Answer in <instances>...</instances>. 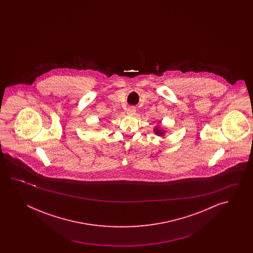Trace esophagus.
I'll return each mask as SVG.
<instances>
[{"label":"esophagus","instance_id":"34e87169","mask_svg":"<svg viewBox=\"0 0 253 253\" xmlns=\"http://www.w3.org/2000/svg\"><path fill=\"white\" fill-rule=\"evenodd\" d=\"M135 108H134V107H130V108H127L126 109V114L128 115V116H133L134 113H135Z\"/></svg>","mask_w":253,"mask_h":253}]
</instances>
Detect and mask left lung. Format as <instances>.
I'll return each instance as SVG.
<instances>
[{"instance_id":"left-lung-1","label":"left lung","mask_w":253,"mask_h":253,"mask_svg":"<svg viewBox=\"0 0 253 253\" xmlns=\"http://www.w3.org/2000/svg\"><path fill=\"white\" fill-rule=\"evenodd\" d=\"M154 131H155V133H156L157 135H161V136H163V135L165 134V131L162 130L160 126H156V128L154 129Z\"/></svg>"}]
</instances>
